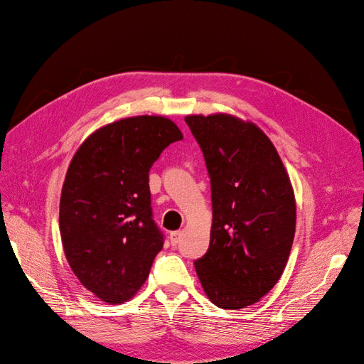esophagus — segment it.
<instances>
[{
  "label": "esophagus",
  "instance_id": "esophagus-1",
  "mask_svg": "<svg viewBox=\"0 0 364 364\" xmlns=\"http://www.w3.org/2000/svg\"><path fill=\"white\" fill-rule=\"evenodd\" d=\"M181 232L180 230H177V232H171L170 233V242H171V245L176 247V246H178V243L181 242Z\"/></svg>",
  "mask_w": 364,
  "mask_h": 364
}]
</instances>
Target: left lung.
Here are the masks:
<instances>
[{
    "label": "left lung",
    "instance_id": "8db88e82",
    "mask_svg": "<svg viewBox=\"0 0 364 364\" xmlns=\"http://www.w3.org/2000/svg\"><path fill=\"white\" fill-rule=\"evenodd\" d=\"M212 186L213 223L207 252L194 267L210 301L249 306L281 278L295 235V198L269 138L235 117L186 118Z\"/></svg>",
    "mask_w": 364,
    "mask_h": 364
}]
</instances>
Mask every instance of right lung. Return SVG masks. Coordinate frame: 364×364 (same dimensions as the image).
<instances>
[{
	"instance_id": "1",
	"label": "right lung",
	"mask_w": 364,
	"mask_h": 364,
	"mask_svg": "<svg viewBox=\"0 0 364 364\" xmlns=\"http://www.w3.org/2000/svg\"><path fill=\"white\" fill-rule=\"evenodd\" d=\"M180 139L173 121L144 115L97 129L75 154L60 197V235L72 271L102 301L132 298L163 249L148 174Z\"/></svg>"
}]
</instances>
